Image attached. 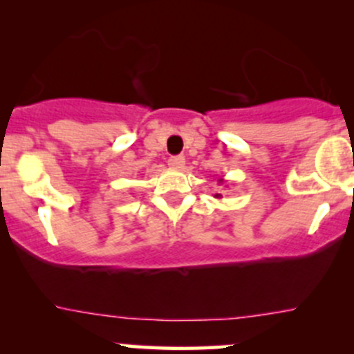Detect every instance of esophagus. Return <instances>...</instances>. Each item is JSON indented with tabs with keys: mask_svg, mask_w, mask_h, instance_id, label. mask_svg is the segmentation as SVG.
<instances>
[{
	"mask_svg": "<svg viewBox=\"0 0 354 354\" xmlns=\"http://www.w3.org/2000/svg\"><path fill=\"white\" fill-rule=\"evenodd\" d=\"M167 164H169V166L173 167V169H183L185 156H173V157H169Z\"/></svg>",
	"mask_w": 354,
	"mask_h": 354,
	"instance_id": "1",
	"label": "esophagus"
}]
</instances>
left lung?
I'll return each mask as SVG.
<instances>
[{"instance_id":"8db88e82","label":"left lung","mask_w":354,"mask_h":354,"mask_svg":"<svg viewBox=\"0 0 354 354\" xmlns=\"http://www.w3.org/2000/svg\"><path fill=\"white\" fill-rule=\"evenodd\" d=\"M217 181H219V183H223V180H221V178H219V180H217ZM214 197H216V198H223V195L216 194V195H214Z\"/></svg>"}]
</instances>
